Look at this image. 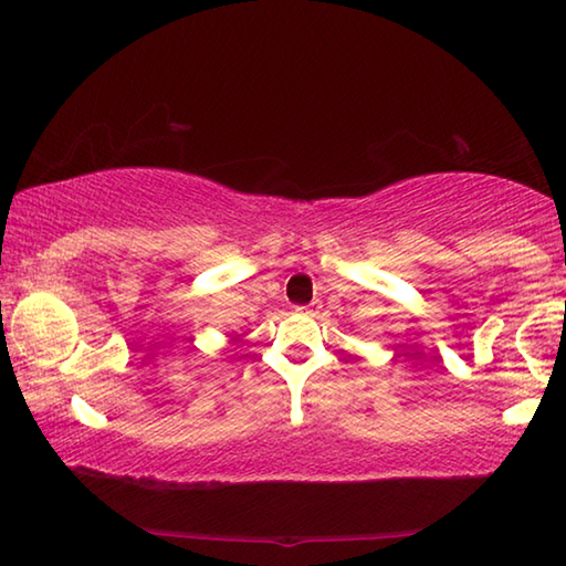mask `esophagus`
<instances>
[{"mask_svg": "<svg viewBox=\"0 0 566 566\" xmlns=\"http://www.w3.org/2000/svg\"><path fill=\"white\" fill-rule=\"evenodd\" d=\"M298 313H303V315H315V308L313 305H301V308H295Z\"/></svg>", "mask_w": 566, "mask_h": 566, "instance_id": "1", "label": "esophagus"}]
</instances>
